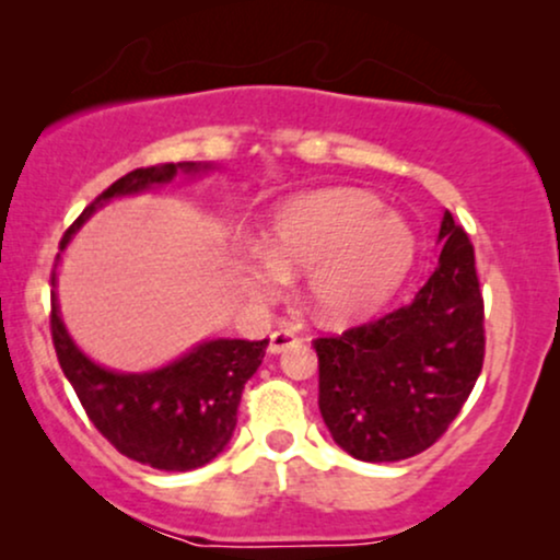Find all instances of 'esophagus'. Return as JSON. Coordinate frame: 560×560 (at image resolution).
<instances>
[{
	"label": "esophagus",
	"mask_w": 560,
	"mask_h": 560,
	"mask_svg": "<svg viewBox=\"0 0 560 560\" xmlns=\"http://www.w3.org/2000/svg\"><path fill=\"white\" fill-rule=\"evenodd\" d=\"M294 342H300L298 334H292V331H287V329H279V331L271 334V342H268V352H271V355H279V352H284L287 347L294 345Z\"/></svg>",
	"instance_id": "esophagus-1"
}]
</instances>
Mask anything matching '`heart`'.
<instances>
[{
	"label": "heart",
	"mask_w": 560,
	"mask_h": 560,
	"mask_svg": "<svg viewBox=\"0 0 560 560\" xmlns=\"http://www.w3.org/2000/svg\"><path fill=\"white\" fill-rule=\"evenodd\" d=\"M416 258L413 229L384 213L365 191L331 189L292 199L271 223V253L253 249L244 281L260 300L284 292L289 273H307L313 311L331 324L376 311Z\"/></svg>",
	"instance_id": "1"
}]
</instances>
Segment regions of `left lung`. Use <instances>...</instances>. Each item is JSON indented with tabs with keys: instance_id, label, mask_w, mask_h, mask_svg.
I'll return each mask as SVG.
<instances>
[{
	"instance_id": "left-lung-1",
	"label": "left lung",
	"mask_w": 560,
	"mask_h": 560,
	"mask_svg": "<svg viewBox=\"0 0 560 560\" xmlns=\"http://www.w3.org/2000/svg\"><path fill=\"white\" fill-rule=\"evenodd\" d=\"M440 266L413 302L337 337L313 339L318 408L339 447L365 464L432 447L485 363V300L474 244L445 210Z\"/></svg>"
}]
</instances>
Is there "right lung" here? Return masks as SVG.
<instances>
[{"label": "right lung", "mask_w": 560, "mask_h": 560, "mask_svg": "<svg viewBox=\"0 0 560 560\" xmlns=\"http://www.w3.org/2000/svg\"><path fill=\"white\" fill-rule=\"evenodd\" d=\"M182 168L189 173L208 165L163 163L126 173L75 218L60 249L102 202L171 182ZM49 329L62 374L73 384L96 432L126 458L160 471H191L210 464L229 445L242 389L258 371L268 347V339H213L195 347L182 361L150 374H115L89 361L73 345L60 320L55 292Z\"/></svg>", "instance_id": "1"}]
</instances>
